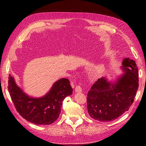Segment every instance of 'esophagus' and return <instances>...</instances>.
<instances>
[{"label":"esophagus","instance_id":"1","mask_svg":"<svg viewBox=\"0 0 146 146\" xmlns=\"http://www.w3.org/2000/svg\"><path fill=\"white\" fill-rule=\"evenodd\" d=\"M75 91L76 92H82V88L80 86H77L75 88Z\"/></svg>","mask_w":146,"mask_h":146}]
</instances>
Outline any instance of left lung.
Here are the masks:
<instances>
[{"mask_svg": "<svg viewBox=\"0 0 146 146\" xmlns=\"http://www.w3.org/2000/svg\"><path fill=\"white\" fill-rule=\"evenodd\" d=\"M123 72L116 80L99 78L88 91L87 108L92 119L100 122L115 120L133 104L139 86L138 69L129 58L122 61Z\"/></svg>", "mask_w": 146, "mask_h": 146, "instance_id": "left-lung-1", "label": "left lung"}]
</instances>
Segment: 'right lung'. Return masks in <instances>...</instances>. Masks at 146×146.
Segmentation results:
<instances>
[{
    "label": "right lung",
    "instance_id": "obj_1",
    "mask_svg": "<svg viewBox=\"0 0 146 146\" xmlns=\"http://www.w3.org/2000/svg\"><path fill=\"white\" fill-rule=\"evenodd\" d=\"M8 89L17 111L36 125H49L55 122L61 113L63 100L72 94L69 80L64 78L55 82L50 91L41 98H35L25 94L10 74Z\"/></svg>",
    "mask_w": 146,
    "mask_h": 146
}]
</instances>
